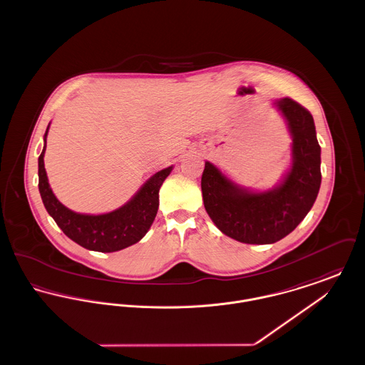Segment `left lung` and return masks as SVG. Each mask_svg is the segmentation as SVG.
<instances>
[{
	"label": "left lung",
	"instance_id": "obj_1",
	"mask_svg": "<svg viewBox=\"0 0 365 365\" xmlns=\"http://www.w3.org/2000/svg\"><path fill=\"white\" fill-rule=\"evenodd\" d=\"M274 104L293 138L292 167L278 186L267 191L245 189L209 161L201 178L209 217L240 242L265 245L289 235L312 208L322 183V150L311 112L289 97Z\"/></svg>",
	"mask_w": 365,
	"mask_h": 365
}]
</instances>
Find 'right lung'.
Here are the masks:
<instances>
[{"mask_svg":"<svg viewBox=\"0 0 365 365\" xmlns=\"http://www.w3.org/2000/svg\"><path fill=\"white\" fill-rule=\"evenodd\" d=\"M48 131L49 125L45 133L42 153L38 158V187L42 202L57 226L73 242L94 252H118L140 241L156 217L158 191L165 178L171 174L173 165L148 179L137 194L120 208L103 215L76 213L56 198L48 182L43 164Z\"/></svg>","mask_w":365,"mask_h":365,"instance_id":"1","label":"right lung"}]
</instances>
